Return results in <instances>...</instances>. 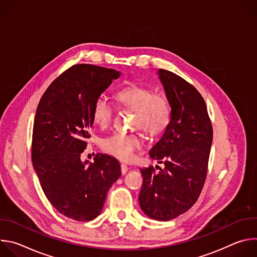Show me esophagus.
I'll list each match as a JSON object with an SVG mask.
<instances>
[{"label": "esophagus", "mask_w": 257, "mask_h": 257, "mask_svg": "<svg viewBox=\"0 0 257 257\" xmlns=\"http://www.w3.org/2000/svg\"><path fill=\"white\" fill-rule=\"evenodd\" d=\"M121 172L122 175H125L128 172V167L125 164H121Z\"/></svg>", "instance_id": "esophagus-1"}]
</instances>
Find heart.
<instances>
[{
	"label": "heart",
	"mask_w": 257,
	"mask_h": 257,
	"mask_svg": "<svg viewBox=\"0 0 257 257\" xmlns=\"http://www.w3.org/2000/svg\"><path fill=\"white\" fill-rule=\"evenodd\" d=\"M116 100L135 113L133 126L145 133L158 135L169 125L171 106L168 98L162 93H154L151 88L140 85H129L121 88L115 94ZM114 109L106 98L99 96L92 107V120L101 129L109 126ZM142 138L138 134L116 133L101 140V149L114 158L129 162L133 160L136 151L141 149Z\"/></svg>",
	"instance_id": "1"
}]
</instances>
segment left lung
<instances>
[{
  "label": "left lung",
  "instance_id": "obj_1",
  "mask_svg": "<svg viewBox=\"0 0 257 257\" xmlns=\"http://www.w3.org/2000/svg\"><path fill=\"white\" fill-rule=\"evenodd\" d=\"M158 74L171 106V120L161 139L150 151L164 163L141 169L143 183L139 205L158 221H170L186 212L198 199L204 185L212 142V126L205 101L197 89L171 71Z\"/></svg>",
  "mask_w": 257,
  "mask_h": 257
}]
</instances>
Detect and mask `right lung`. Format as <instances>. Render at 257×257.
Instances as JSON below:
<instances>
[{"mask_svg": "<svg viewBox=\"0 0 257 257\" xmlns=\"http://www.w3.org/2000/svg\"><path fill=\"white\" fill-rule=\"evenodd\" d=\"M120 75L114 69L74 65L51 83L36 108L33 168L51 204L75 221L95 218L121 176L120 163L111 156L97 154L93 163L80 160L93 125L94 101Z\"/></svg>", "mask_w": 257, "mask_h": 257, "instance_id": "right-lung-1", "label": "right lung"}]
</instances>
